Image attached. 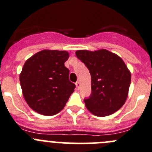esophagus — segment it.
<instances>
[{
    "label": "esophagus",
    "mask_w": 152,
    "mask_h": 152,
    "mask_svg": "<svg viewBox=\"0 0 152 152\" xmlns=\"http://www.w3.org/2000/svg\"><path fill=\"white\" fill-rule=\"evenodd\" d=\"M76 88L79 89V88H80V83H79V82H76Z\"/></svg>",
    "instance_id": "esophagus-1"
}]
</instances>
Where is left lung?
<instances>
[{
  "label": "left lung",
  "instance_id": "1",
  "mask_svg": "<svg viewBox=\"0 0 152 152\" xmlns=\"http://www.w3.org/2000/svg\"><path fill=\"white\" fill-rule=\"evenodd\" d=\"M78 58L89 69L91 94L84 100L86 108L99 117L121 109L128 96L131 74L121 58L106 49L78 50Z\"/></svg>",
  "mask_w": 152,
  "mask_h": 152
}]
</instances>
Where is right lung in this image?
Returning <instances> with one entry per match:
<instances>
[{"instance_id":"obj_1","label":"right lung","mask_w":152,"mask_h":152,"mask_svg":"<svg viewBox=\"0 0 152 152\" xmlns=\"http://www.w3.org/2000/svg\"><path fill=\"white\" fill-rule=\"evenodd\" d=\"M66 51L44 49L25 61L19 75L22 94L34 111L54 115L61 111L75 84L69 80V69L64 63Z\"/></svg>"}]
</instances>
